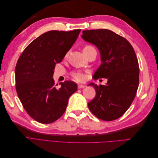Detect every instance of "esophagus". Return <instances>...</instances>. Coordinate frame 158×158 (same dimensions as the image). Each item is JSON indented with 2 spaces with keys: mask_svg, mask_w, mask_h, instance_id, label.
<instances>
[{
  "mask_svg": "<svg viewBox=\"0 0 158 158\" xmlns=\"http://www.w3.org/2000/svg\"><path fill=\"white\" fill-rule=\"evenodd\" d=\"M85 88V85H82V84H79L78 85V89H82V88Z\"/></svg>",
  "mask_w": 158,
  "mask_h": 158,
  "instance_id": "34e87169",
  "label": "esophagus"
}]
</instances>
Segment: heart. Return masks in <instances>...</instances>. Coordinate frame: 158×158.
<instances>
[{"instance_id":"b5f03b06","label":"heart","mask_w":158,"mask_h":158,"mask_svg":"<svg viewBox=\"0 0 158 158\" xmlns=\"http://www.w3.org/2000/svg\"><path fill=\"white\" fill-rule=\"evenodd\" d=\"M92 48H93L92 47L88 45V46H85L83 50H87ZM72 76H73V79L76 81H77V82H83V81L85 80V74L83 73H82V72H80V71L74 72V73H73V74H72Z\"/></svg>"}]
</instances>
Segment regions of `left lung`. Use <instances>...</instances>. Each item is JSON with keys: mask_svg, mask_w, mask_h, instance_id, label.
Returning <instances> with one entry per match:
<instances>
[{"mask_svg": "<svg viewBox=\"0 0 158 158\" xmlns=\"http://www.w3.org/2000/svg\"><path fill=\"white\" fill-rule=\"evenodd\" d=\"M82 38L99 51L102 63L95 78L107 79L106 85H88L96 92L88 107L99 119L115 120L130 107L138 89L139 66L135 50L125 38L109 30H85Z\"/></svg>", "mask_w": 158, "mask_h": 158, "instance_id": "1", "label": "left lung"}]
</instances>
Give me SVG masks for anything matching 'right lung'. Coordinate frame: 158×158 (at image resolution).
<instances>
[{
  "label": "right lung",
  "instance_id": "1",
  "mask_svg": "<svg viewBox=\"0 0 158 158\" xmlns=\"http://www.w3.org/2000/svg\"><path fill=\"white\" fill-rule=\"evenodd\" d=\"M81 30H52L44 33L27 46L15 69L16 89L23 108L36 121L49 124L64 113L70 95L77 90L71 81L55 85L56 63L63 60L77 40ZM58 85V84H56Z\"/></svg>",
  "mask_w": 158,
  "mask_h": 158
}]
</instances>
